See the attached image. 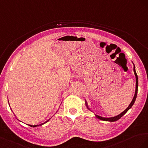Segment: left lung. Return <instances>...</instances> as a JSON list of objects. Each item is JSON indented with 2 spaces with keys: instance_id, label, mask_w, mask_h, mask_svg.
<instances>
[{
  "instance_id": "obj_1",
  "label": "left lung",
  "mask_w": 148,
  "mask_h": 148,
  "mask_svg": "<svg viewBox=\"0 0 148 148\" xmlns=\"http://www.w3.org/2000/svg\"><path fill=\"white\" fill-rule=\"evenodd\" d=\"M133 71H134V75L135 76H136V90H135V94H134V97L132 101V102H131V103L130 104V105L128 106V107L126 108L125 111H123V112H122L121 113H120V115H117L116 116H113V117H110V118H104V117H102L101 116H99L97 115H95V116L98 118L100 120H103V121H117L118 120H119L120 119H121V118L132 107L133 105L134 104L135 100H136V96H137V93H138V75H137V74L136 73V71H135V67H134H134H133ZM86 106H87V103L86 102ZM89 109V108H88ZM90 110V109H89Z\"/></svg>"
}]
</instances>
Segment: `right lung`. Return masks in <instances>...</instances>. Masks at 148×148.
Wrapping results in <instances>:
<instances>
[{"label": "right lung", "instance_id": "right-lung-1", "mask_svg": "<svg viewBox=\"0 0 148 148\" xmlns=\"http://www.w3.org/2000/svg\"><path fill=\"white\" fill-rule=\"evenodd\" d=\"M49 121V120H47L46 121H45V122H44L43 123H41V124H40V125H29V126H33V127H36V126H40V125H43V124H45V123H46V122H48Z\"/></svg>", "mask_w": 148, "mask_h": 148}]
</instances>
